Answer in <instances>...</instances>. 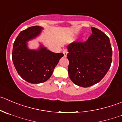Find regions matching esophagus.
Returning <instances> with one entry per match:
<instances>
[{
	"label": "esophagus",
	"mask_w": 122,
	"mask_h": 122,
	"mask_svg": "<svg viewBox=\"0 0 122 122\" xmlns=\"http://www.w3.org/2000/svg\"><path fill=\"white\" fill-rule=\"evenodd\" d=\"M67 53H68V51H67V49H64V50L63 51V54H64V55L65 57H66V56H67Z\"/></svg>",
	"instance_id": "1"
}]
</instances>
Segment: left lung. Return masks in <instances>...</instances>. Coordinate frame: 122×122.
<instances>
[{"label":"left lung","mask_w":122,"mask_h":122,"mask_svg":"<svg viewBox=\"0 0 122 122\" xmlns=\"http://www.w3.org/2000/svg\"><path fill=\"white\" fill-rule=\"evenodd\" d=\"M84 42H74L67 46L68 75L76 85L89 87L100 82L110 69L112 49L108 36L95 27Z\"/></svg>","instance_id":"left-lung-1"}]
</instances>
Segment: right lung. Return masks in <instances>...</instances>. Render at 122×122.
I'll return each instance as SVG.
<instances>
[{"instance_id": "add662e5", "label": "right lung", "mask_w": 122, "mask_h": 122, "mask_svg": "<svg viewBox=\"0 0 122 122\" xmlns=\"http://www.w3.org/2000/svg\"><path fill=\"white\" fill-rule=\"evenodd\" d=\"M43 28L36 25L21 31L13 46L12 58L19 75L31 83H40L48 80L61 57L62 53L52 52L42 44L37 50L30 49L27 42L36 38Z\"/></svg>"}]
</instances>
